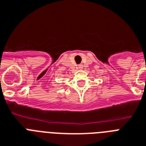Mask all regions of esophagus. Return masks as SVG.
<instances>
[{
    "label": "esophagus",
    "mask_w": 146,
    "mask_h": 146,
    "mask_svg": "<svg viewBox=\"0 0 146 146\" xmlns=\"http://www.w3.org/2000/svg\"><path fill=\"white\" fill-rule=\"evenodd\" d=\"M78 67H79V69H81L82 66V65H79V66H78Z\"/></svg>",
    "instance_id": "1"
}]
</instances>
